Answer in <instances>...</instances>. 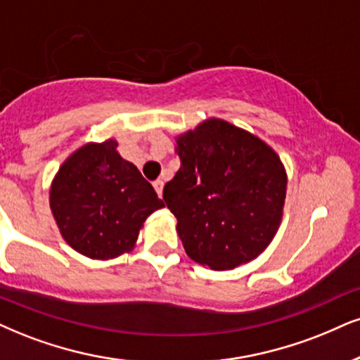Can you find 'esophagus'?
<instances>
[{"mask_svg":"<svg viewBox=\"0 0 360 360\" xmlns=\"http://www.w3.org/2000/svg\"><path fill=\"white\" fill-rule=\"evenodd\" d=\"M163 180H157V181H153V188L157 190V193H158V197L162 198V193H163Z\"/></svg>","mask_w":360,"mask_h":360,"instance_id":"esophagus-1","label":"esophagus"}]
</instances>
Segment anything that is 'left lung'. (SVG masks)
Wrapping results in <instances>:
<instances>
[{
  "instance_id": "8db88e82",
  "label": "left lung",
  "mask_w": 360,
  "mask_h": 360,
  "mask_svg": "<svg viewBox=\"0 0 360 360\" xmlns=\"http://www.w3.org/2000/svg\"><path fill=\"white\" fill-rule=\"evenodd\" d=\"M180 170L163 188L190 259L232 270L259 257L277 233L287 173L247 130L210 118L176 136Z\"/></svg>"
}]
</instances>
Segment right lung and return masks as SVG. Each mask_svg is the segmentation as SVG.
Returning <instances> with one entry per match:
<instances>
[{"label": "right lung", "instance_id": "obj_1", "mask_svg": "<svg viewBox=\"0 0 360 360\" xmlns=\"http://www.w3.org/2000/svg\"><path fill=\"white\" fill-rule=\"evenodd\" d=\"M118 143H86L53 179L50 208L65 242L82 255L108 260L135 247L146 217L165 207Z\"/></svg>", "mask_w": 360, "mask_h": 360}]
</instances>
